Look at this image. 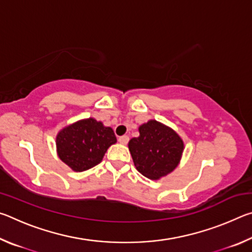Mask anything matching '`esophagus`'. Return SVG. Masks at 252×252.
<instances>
[{
	"label": "esophagus",
	"instance_id": "34e87169",
	"mask_svg": "<svg viewBox=\"0 0 252 252\" xmlns=\"http://www.w3.org/2000/svg\"><path fill=\"white\" fill-rule=\"evenodd\" d=\"M119 142L121 144H126L129 142V136L127 135H122V136H119Z\"/></svg>",
	"mask_w": 252,
	"mask_h": 252
}]
</instances>
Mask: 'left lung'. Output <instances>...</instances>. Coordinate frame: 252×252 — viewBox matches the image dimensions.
<instances>
[{
  "label": "left lung",
  "instance_id": "left-lung-1",
  "mask_svg": "<svg viewBox=\"0 0 252 252\" xmlns=\"http://www.w3.org/2000/svg\"><path fill=\"white\" fill-rule=\"evenodd\" d=\"M140 135L129 142L136 170L149 179H159L179 164L183 142L172 129L151 120L139 127Z\"/></svg>",
  "mask_w": 252,
  "mask_h": 252
}]
</instances>
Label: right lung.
<instances>
[{
	"label": "right lung",
	"mask_w": 252,
	"mask_h": 252,
	"mask_svg": "<svg viewBox=\"0 0 252 252\" xmlns=\"http://www.w3.org/2000/svg\"><path fill=\"white\" fill-rule=\"evenodd\" d=\"M116 142L111 127L90 118L59 132L58 155L72 170L81 172L100 163L108 148Z\"/></svg>",
	"instance_id": "1"
}]
</instances>
